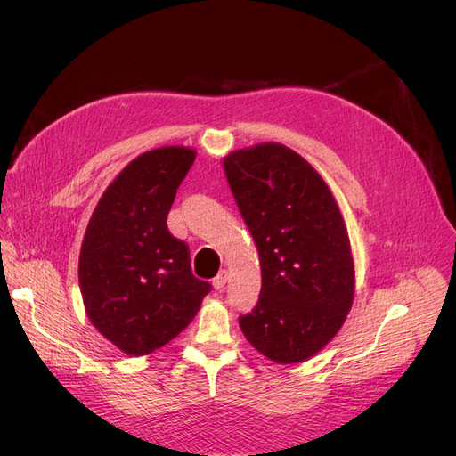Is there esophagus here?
I'll list each match as a JSON object with an SVG mask.
<instances>
[{
  "instance_id": "esophagus-1",
  "label": "esophagus",
  "mask_w": 456,
  "mask_h": 456,
  "mask_svg": "<svg viewBox=\"0 0 456 456\" xmlns=\"http://www.w3.org/2000/svg\"><path fill=\"white\" fill-rule=\"evenodd\" d=\"M227 281H229V273H227L225 270H222L218 275L214 277L212 286H214L216 290H224V289H225V284H227Z\"/></svg>"
}]
</instances>
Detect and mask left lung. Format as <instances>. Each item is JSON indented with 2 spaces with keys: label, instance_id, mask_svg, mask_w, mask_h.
<instances>
[{
  "label": "left lung",
  "instance_id": "1",
  "mask_svg": "<svg viewBox=\"0 0 456 456\" xmlns=\"http://www.w3.org/2000/svg\"><path fill=\"white\" fill-rule=\"evenodd\" d=\"M224 170L262 277L256 306L238 323L270 361L305 362L340 330L354 297L340 208L314 167L277 142L229 153Z\"/></svg>",
  "mask_w": 456,
  "mask_h": 456
}]
</instances>
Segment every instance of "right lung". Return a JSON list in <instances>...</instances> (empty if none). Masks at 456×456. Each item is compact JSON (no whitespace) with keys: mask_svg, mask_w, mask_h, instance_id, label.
Wrapping results in <instances>:
<instances>
[{"mask_svg":"<svg viewBox=\"0 0 456 456\" xmlns=\"http://www.w3.org/2000/svg\"><path fill=\"white\" fill-rule=\"evenodd\" d=\"M196 160L183 146L138 155L107 186L88 222L79 286L86 316L131 356L174 340L210 284L191 275L190 251L167 231L177 188Z\"/></svg>","mask_w":456,"mask_h":456,"instance_id":"1","label":"right lung"}]
</instances>
